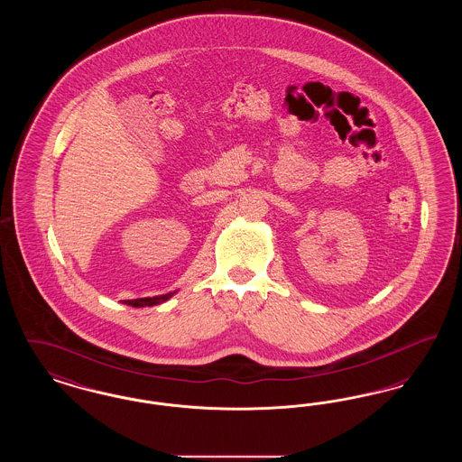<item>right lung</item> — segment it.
Masks as SVG:
<instances>
[{"label":"right lung","instance_id":"add662e5","mask_svg":"<svg viewBox=\"0 0 462 462\" xmlns=\"http://www.w3.org/2000/svg\"><path fill=\"white\" fill-rule=\"evenodd\" d=\"M175 292H168V294H161V296H154V298H138V300H126L125 303L134 308L154 307V305H161L164 301H168Z\"/></svg>","mask_w":462,"mask_h":462}]
</instances>
